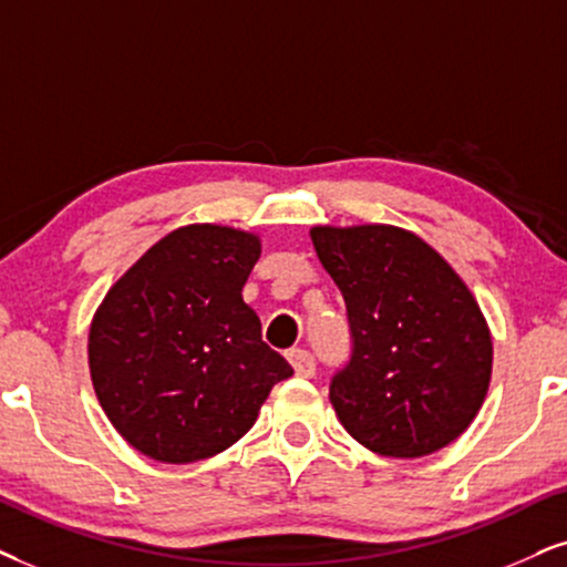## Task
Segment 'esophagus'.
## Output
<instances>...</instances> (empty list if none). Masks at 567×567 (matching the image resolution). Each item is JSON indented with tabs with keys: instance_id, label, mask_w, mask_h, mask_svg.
Instances as JSON below:
<instances>
[{
	"instance_id": "obj_1",
	"label": "esophagus",
	"mask_w": 567,
	"mask_h": 567,
	"mask_svg": "<svg viewBox=\"0 0 567 567\" xmlns=\"http://www.w3.org/2000/svg\"><path fill=\"white\" fill-rule=\"evenodd\" d=\"M288 361H290V367L296 369L298 377L308 379V377L317 374V361H313V355L303 348H292L288 353Z\"/></svg>"
}]
</instances>
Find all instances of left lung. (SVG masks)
I'll return each instance as SVG.
<instances>
[{
	"label": "left lung",
	"mask_w": 567,
	"mask_h": 567,
	"mask_svg": "<svg viewBox=\"0 0 567 567\" xmlns=\"http://www.w3.org/2000/svg\"><path fill=\"white\" fill-rule=\"evenodd\" d=\"M313 248L346 298L353 350L329 384L346 432L386 457L455 442L482 408L492 334L455 269L392 225L313 227Z\"/></svg>",
	"instance_id": "obj_1"
}]
</instances>
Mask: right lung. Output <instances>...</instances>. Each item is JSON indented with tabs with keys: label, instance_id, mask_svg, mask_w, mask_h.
<instances>
[{
	"label": "right lung",
	"instance_id": "obj_1",
	"mask_svg": "<svg viewBox=\"0 0 567 567\" xmlns=\"http://www.w3.org/2000/svg\"><path fill=\"white\" fill-rule=\"evenodd\" d=\"M259 256V235L188 225L106 292L89 332L91 382L138 453L175 465L217 455L254 426L271 386L292 377L243 300Z\"/></svg>",
	"mask_w": 567,
	"mask_h": 567
}]
</instances>
